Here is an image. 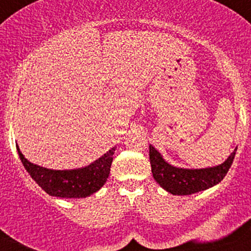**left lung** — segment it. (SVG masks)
Masks as SVG:
<instances>
[{
    "mask_svg": "<svg viewBox=\"0 0 251 251\" xmlns=\"http://www.w3.org/2000/svg\"><path fill=\"white\" fill-rule=\"evenodd\" d=\"M237 148L220 166L205 169H182L170 166L152 145H150L149 155L153 178L162 188L174 195H189L219 183L230 169Z\"/></svg>",
    "mask_w": 251,
    "mask_h": 251,
    "instance_id": "8db88e82",
    "label": "left lung"
}]
</instances>
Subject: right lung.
<instances>
[{
  "mask_svg": "<svg viewBox=\"0 0 251 251\" xmlns=\"http://www.w3.org/2000/svg\"><path fill=\"white\" fill-rule=\"evenodd\" d=\"M24 167L49 195L58 198H85L98 192L107 181L115 148L107 151L94 163L81 169L52 170L27 161L16 145Z\"/></svg>",
  "mask_w": 251,
  "mask_h": 251,
  "instance_id": "right-lung-1",
  "label": "right lung"
}]
</instances>
